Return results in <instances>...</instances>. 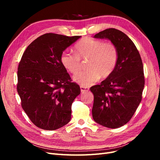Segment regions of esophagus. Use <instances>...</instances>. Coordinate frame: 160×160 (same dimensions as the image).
<instances>
[{"label":"esophagus","mask_w":160,"mask_h":160,"mask_svg":"<svg viewBox=\"0 0 160 160\" xmlns=\"http://www.w3.org/2000/svg\"><path fill=\"white\" fill-rule=\"evenodd\" d=\"M80 89H81V93H85V92H88L89 90L88 88H86V87H83V86H81Z\"/></svg>","instance_id":"obj_1"}]
</instances>
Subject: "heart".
I'll return each instance as SVG.
<instances>
[{
  "mask_svg": "<svg viewBox=\"0 0 160 160\" xmlns=\"http://www.w3.org/2000/svg\"><path fill=\"white\" fill-rule=\"evenodd\" d=\"M75 53L64 51L61 55V62L71 73H77L81 69V60L88 59L85 71L73 76L76 83L83 87H89L100 78L111 75L118 60L117 47L111 42H103L99 40L86 37L78 42L75 47Z\"/></svg>",
  "mask_w": 160,
  "mask_h": 160,
  "instance_id": "b5f03b06",
  "label": "heart"
}]
</instances>
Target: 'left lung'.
Instances as JSON below:
<instances>
[{
	"label": "left lung",
	"mask_w": 160,
	"mask_h": 160,
	"mask_svg": "<svg viewBox=\"0 0 160 160\" xmlns=\"http://www.w3.org/2000/svg\"><path fill=\"white\" fill-rule=\"evenodd\" d=\"M94 38L111 41L117 47L118 60L111 75L90 88L94 95L92 115L101 125L118 128L131 119L142 101L145 85L142 61L133 41L119 30L108 28Z\"/></svg>",
	"instance_id": "obj_1"
}]
</instances>
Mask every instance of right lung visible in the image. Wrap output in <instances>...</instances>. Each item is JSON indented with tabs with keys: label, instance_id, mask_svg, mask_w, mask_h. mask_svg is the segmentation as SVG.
I'll list each match as a JSON object with an SVG mask.
<instances>
[{
	"label": "right lung",
	"instance_id": "1",
	"mask_svg": "<svg viewBox=\"0 0 160 160\" xmlns=\"http://www.w3.org/2000/svg\"><path fill=\"white\" fill-rule=\"evenodd\" d=\"M81 36L47 33L27 47L19 62L17 92L23 110L37 127L55 130L69 122L79 85L61 62V55Z\"/></svg>",
	"mask_w": 160,
	"mask_h": 160
}]
</instances>
